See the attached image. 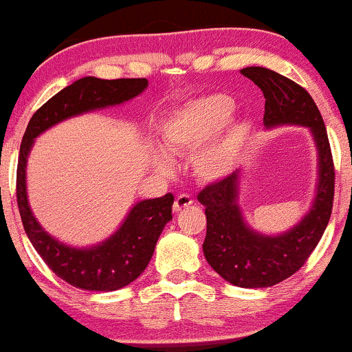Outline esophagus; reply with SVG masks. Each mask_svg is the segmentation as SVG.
I'll return each mask as SVG.
<instances>
[{"label": "esophagus", "mask_w": 352, "mask_h": 352, "mask_svg": "<svg viewBox=\"0 0 352 352\" xmlns=\"http://www.w3.org/2000/svg\"><path fill=\"white\" fill-rule=\"evenodd\" d=\"M192 204H194V200H192L190 195L181 194V195L176 197L175 204H173V211H176V213H179L181 210H184L186 206H189V205H192Z\"/></svg>", "instance_id": "1"}]
</instances>
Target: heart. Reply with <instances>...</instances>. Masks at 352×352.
<instances>
[{"mask_svg":"<svg viewBox=\"0 0 352 352\" xmlns=\"http://www.w3.org/2000/svg\"><path fill=\"white\" fill-rule=\"evenodd\" d=\"M232 107V99L228 96H205L177 109L163 126L162 139L168 152L184 155L197 151L192 158V168L201 181H216L226 176L237 160L245 128L242 123L226 120ZM155 165L166 170V157L157 155Z\"/></svg>","mask_w":352,"mask_h":352,"instance_id":"obj_1","label":"heart"}]
</instances>
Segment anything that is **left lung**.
Segmentation results:
<instances>
[{
    "instance_id": "obj_1",
    "label": "left lung",
    "mask_w": 352,
    "mask_h": 352,
    "mask_svg": "<svg viewBox=\"0 0 352 352\" xmlns=\"http://www.w3.org/2000/svg\"><path fill=\"white\" fill-rule=\"evenodd\" d=\"M263 91L264 124H305L319 151V186L312 208L287 234L269 237L253 232L237 206L239 173L206 186L197 195L205 205L204 253L224 280L242 288L272 287L305 266L329 224L335 195V165L322 115L311 94L295 81L264 67L242 69Z\"/></svg>"
}]
</instances>
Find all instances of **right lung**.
<instances>
[{"label":"right lung","instance_id":"obj_1","mask_svg":"<svg viewBox=\"0 0 352 352\" xmlns=\"http://www.w3.org/2000/svg\"><path fill=\"white\" fill-rule=\"evenodd\" d=\"M147 88L146 78L100 80L85 76L59 91L43 104L28 122L17 162L16 197L27 237L47 267L81 290L113 292L141 276L151 261L157 240L168 221L173 219V194L142 200L133 206L117 232L93 248H72L57 242L33 216L27 200L25 165L33 139L52 124L89 110L117 105L133 99Z\"/></svg>","mask_w":352,"mask_h":352}]
</instances>
